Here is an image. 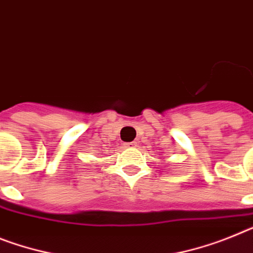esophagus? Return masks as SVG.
I'll return each instance as SVG.
<instances>
[{"instance_id": "obj_1", "label": "esophagus", "mask_w": 253, "mask_h": 253, "mask_svg": "<svg viewBox=\"0 0 253 253\" xmlns=\"http://www.w3.org/2000/svg\"><path fill=\"white\" fill-rule=\"evenodd\" d=\"M123 146H124L125 148H128V147H134L135 143H134V142H130V143H124V144H123Z\"/></svg>"}]
</instances>
